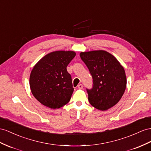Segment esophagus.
<instances>
[{
	"instance_id": "esophagus-1",
	"label": "esophagus",
	"mask_w": 151,
	"mask_h": 151,
	"mask_svg": "<svg viewBox=\"0 0 151 151\" xmlns=\"http://www.w3.org/2000/svg\"><path fill=\"white\" fill-rule=\"evenodd\" d=\"M78 88H79V89H82L83 88V85L82 84H80L78 86Z\"/></svg>"
}]
</instances>
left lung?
<instances>
[{"label": "left lung", "mask_w": 151, "mask_h": 151, "mask_svg": "<svg viewBox=\"0 0 151 151\" xmlns=\"http://www.w3.org/2000/svg\"><path fill=\"white\" fill-rule=\"evenodd\" d=\"M93 79V86L87 89L91 105L101 111L113 107L121 99L126 87L124 69L116 58L104 50L81 52Z\"/></svg>", "instance_id": "obj_1"}]
</instances>
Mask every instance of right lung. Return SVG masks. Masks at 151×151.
I'll return each instance as SVG.
<instances>
[{
    "instance_id": "1",
    "label": "right lung",
    "mask_w": 151,
    "mask_h": 151,
    "mask_svg": "<svg viewBox=\"0 0 151 151\" xmlns=\"http://www.w3.org/2000/svg\"><path fill=\"white\" fill-rule=\"evenodd\" d=\"M75 55L73 51H55L34 65L30 75V87L42 105L57 109L70 101L74 88L66 68Z\"/></svg>"
}]
</instances>
